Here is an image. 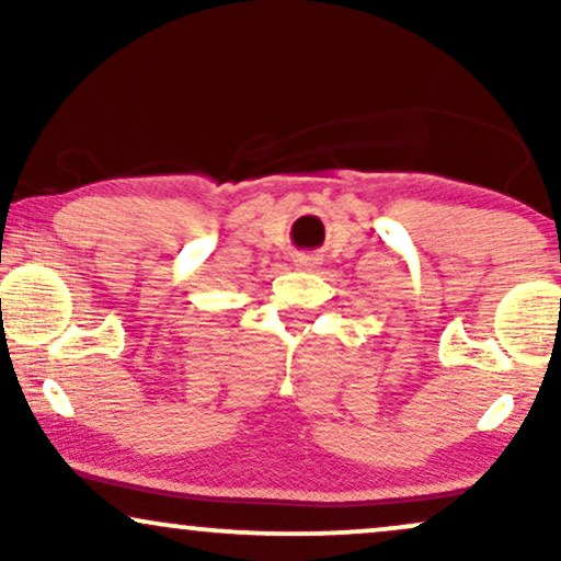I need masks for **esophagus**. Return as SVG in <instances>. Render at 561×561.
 <instances>
[{"instance_id":"1","label":"esophagus","mask_w":561,"mask_h":561,"mask_svg":"<svg viewBox=\"0 0 561 561\" xmlns=\"http://www.w3.org/2000/svg\"><path fill=\"white\" fill-rule=\"evenodd\" d=\"M295 266L302 268V272H317V268L321 266L319 253H300V255H295Z\"/></svg>"}]
</instances>
